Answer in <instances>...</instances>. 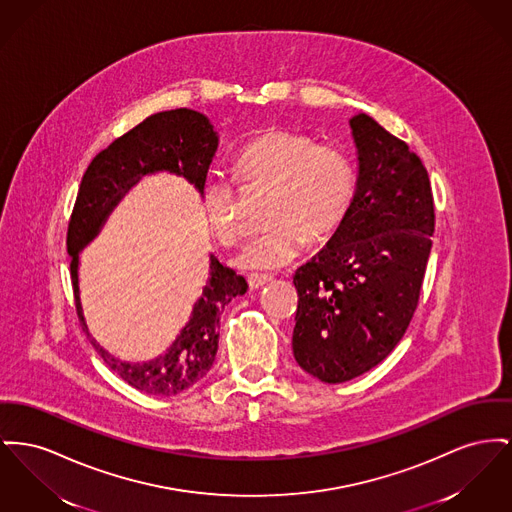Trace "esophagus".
I'll list each match as a JSON object with an SVG mask.
<instances>
[{"label": "esophagus", "instance_id": "esophagus-1", "mask_svg": "<svg viewBox=\"0 0 512 512\" xmlns=\"http://www.w3.org/2000/svg\"><path fill=\"white\" fill-rule=\"evenodd\" d=\"M272 278L269 274H249L247 276V282H249V288L251 290H257V288H263L265 284H269Z\"/></svg>", "mask_w": 512, "mask_h": 512}]
</instances>
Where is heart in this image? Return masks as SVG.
<instances>
[{
  "mask_svg": "<svg viewBox=\"0 0 512 512\" xmlns=\"http://www.w3.org/2000/svg\"><path fill=\"white\" fill-rule=\"evenodd\" d=\"M241 187L271 189L269 232L253 238L236 263L243 269L272 271L298 257L307 240L329 238L344 222L358 191L352 154L332 143H313L290 129H269L247 141L234 156ZM203 207L212 232L224 245L241 240L236 185L209 178L203 183Z\"/></svg>",
  "mask_w": 512,
  "mask_h": 512,
  "instance_id": "obj_1",
  "label": "heart"
}]
</instances>
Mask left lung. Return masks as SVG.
I'll list each match as a JSON object with an SVG mask.
<instances>
[{
  "label": "left lung",
  "mask_w": 512,
  "mask_h": 512,
  "mask_svg": "<svg viewBox=\"0 0 512 512\" xmlns=\"http://www.w3.org/2000/svg\"><path fill=\"white\" fill-rule=\"evenodd\" d=\"M350 125L360 160L354 205L294 276V358L331 385L379 365L400 342L420 301L435 232L420 156L367 114Z\"/></svg>",
  "instance_id": "obj_1"
}]
</instances>
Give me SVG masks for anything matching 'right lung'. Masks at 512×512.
<instances>
[{
  "label": "right lung",
  "instance_id": "1",
  "mask_svg": "<svg viewBox=\"0 0 512 512\" xmlns=\"http://www.w3.org/2000/svg\"><path fill=\"white\" fill-rule=\"evenodd\" d=\"M216 147L218 137L203 114L187 108L154 114L92 158L67 226L69 269L83 332L100 358L127 385L154 396L180 394L209 373L218 350L220 313L232 298L247 292L245 278L211 255V276L203 296L166 354L145 363H127L110 356L87 329L79 300V251L98 234L106 216L145 174L168 170L193 183L203 195V183L207 181Z\"/></svg>",
  "mask_w": 512,
  "mask_h": 512
}]
</instances>
